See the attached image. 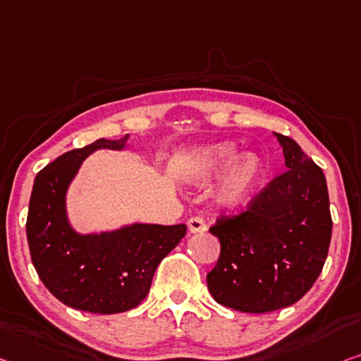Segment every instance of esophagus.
<instances>
[{
  "label": "esophagus",
  "mask_w": 361,
  "mask_h": 361,
  "mask_svg": "<svg viewBox=\"0 0 361 361\" xmlns=\"http://www.w3.org/2000/svg\"><path fill=\"white\" fill-rule=\"evenodd\" d=\"M188 228H190L191 233H201L206 232L207 225L204 224V220L201 217H191L188 220Z\"/></svg>",
  "instance_id": "1"
}]
</instances>
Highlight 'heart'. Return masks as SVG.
Returning <instances> with one entry per match:
<instances>
[{
    "mask_svg": "<svg viewBox=\"0 0 361 361\" xmlns=\"http://www.w3.org/2000/svg\"><path fill=\"white\" fill-rule=\"evenodd\" d=\"M236 147L233 144H215L209 147H199L190 155L183 165V173L188 178L201 180L211 176L214 171L222 169L235 157ZM266 164L255 152L241 154L230 166L227 176L217 191V202L224 209H236L243 204L255 191L257 183L262 180Z\"/></svg>",
    "mask_w": 361,
    "mask_h": 361,
    "instance_id": "heart-1",
    "label": "heart"
}]
</instances>
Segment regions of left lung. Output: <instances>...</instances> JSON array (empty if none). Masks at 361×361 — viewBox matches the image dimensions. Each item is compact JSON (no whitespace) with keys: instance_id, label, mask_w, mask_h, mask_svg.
Masks as SVG:
<instances>
[{"instance_id":"8db88e82","label":"left lung","mask_w":361,"mask_h":361,"mask_svg":"<svg viewBox=\"0 0 361 361\" xmlns=\"http://www.w3.org/2000/svg\"><path fill=\"white\" fill-rule=\"evenodd\" d=\"M285 170L245 211L220 215L209 228L220 241L207 274L217 303L243 313L290 306L313 287L331 245L329 192L322 170L293 139L276 133Z\"/></svg>"}]
</instances>
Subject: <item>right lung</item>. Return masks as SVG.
I'll use <instances>...</instances> for the list:
<instances>
[{
  "label": "right lung",
  "mask_w": 361,
  "mask_h": 361,
  "mask_svg": "<svg viewBox=\"0 0 361 361\" xmlns=\"http://www.w3.org/2000/svg\"><path fill=\"white\" fill-rule=\"evenodd\" d=\"M97 139L63 154L35 176L27 214L32 264L51 295L74 310L123 313L147 297L155 269L186 235V225L133 224L115 232L80 235L66 215V191L82 160L97 149L121 150Z\"/></svg>",
  "instance_id": "obj_1"
}]
</instances>
